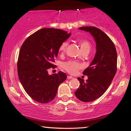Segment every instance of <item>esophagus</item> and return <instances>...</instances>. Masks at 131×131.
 Listing matches in <instances>:
<instances>
[{
  "instance_id": "1",
  "label": "esophagus",
  "mask_w": 131,
  "mask_h": 131,
  "mask_svg": "<svg viewBox=\"0 0 131 131\" xmlns=\"http://www.w3.org/2000/svg\"><path fill=\"white\" fill-rule=\"evenodd\" d=\"M73 77L72 76H67V79H73Z\"/></svg>"
}]
</instances>
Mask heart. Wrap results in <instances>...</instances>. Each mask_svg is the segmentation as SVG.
Instances as JSON below:
<instances>
[{
    "instance_id": "obj_1",
    "label": "heart",
    "mask_w": 131,
    "mask_h": 131,
    "mask_svg": "<svg viewBox=\"0 0 131 131\" xmlns=\"http://www.w3.org/2000/svg\"><path fill=\"white\" fill-rule=\"evenodd\" d=\"M82 52H87L89 53L91 48V45L87 40H79L78 41ZM68 46L67 42H63L59 48V52L63 53L65 51ZM63 68L70 74H74L79 70L83 68V65L81 63L75 61H69L63 64Z\"/></svg>"
}]
</instances>
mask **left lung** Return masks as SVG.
<instances>
[{"label": "left lung", "mask_w": 131, "mask_h": 131, "mask_svg": "<svg viewBox=\"0 0 131 131\" xmlns=\"http://www.w3.org/2000/svg\"><path fill=\"white\" fill-rule=\"evenodd\" d=\"M79 29L90 32L96 43L94 59L83 72L88 79L85 81L78 77L80 85L74 92L80 101L90 102L101 97L110 86L117 72V54L114 43L102 30L94 26Z\"/></svg>", "instance_id": "left-lung-1"}]
</instances>
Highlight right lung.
<instances>
[{"instance_id": "1", "label": "right lung", "mask_w": 131, "mask_h": 131, "mask_svg": "<svg viewBox=\"0 0 131 131\" xmlns=\"http://www.w3.org/2000/svg\"><path fill=\"white\" fill-rule=\"evenodd\" d=\"M71 33L58 29L43 28L29 36L22 45L17 62L18 75L26 92L40 103L54 99L59 85L66 79L65 73L50 75L59 46Z\"/></svg>"}]
</instances>
